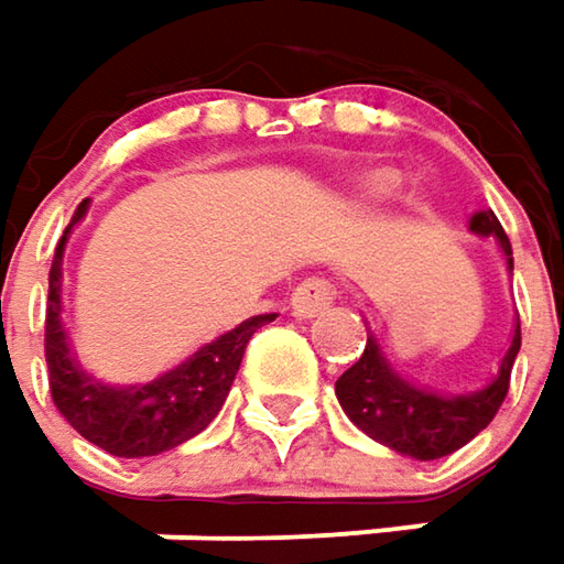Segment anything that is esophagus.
I'll list each match as a JSON object with an SVG mask.
<instances>
[{"mask_svg":"<svg viewBox=\"0 0 564 564\" xmlns=\"http://www.w3.org/2000/svg\"><path fill=\"white\" fill-rule=\"evenodd\" d=\"M340 296L337 283L327 281V278H308L293 290V315L296 318H315L324 308H330Z\"/></svg>","mask_w":564,"mask_h":564,"instance_id":"obj_1","label":"esophagus"}]
</instances>
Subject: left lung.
I'll return each mask as SVG.
<instances>
[{"label":"left lung","instance_id":"8db88e82","mask_svg":"<svg viewBox=\"0 0 564 564\" xmlns=\"http://www.w3.org/2000/svg\"><path fill=\"white\" fill-rule=\"evenodd\" d=\"M471 230L480 237L499 240L512 268V246L494 212H477L471 218ZM518 349H521V327L514 330L512 346L499 365V375L484 390L471 397H437L399 378L380 356L378 340L368 337L361 359L337 380V399L349 421L371 440L397 449L402 456L434 462L462 449L494 421L509 393Z\"/></svg>","mask_w":564,"mask_h":564}]
</instances>
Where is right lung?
<instances>
[{"label":"right lung","mask_w":564,"mask_h":564,"mask_svg":"<svg viewBox=\"0 0 564 564\" xmlns=\"http://www.w3.org/2000/svg\"><path fill=\"white\" fill-rule=\"evenodd\" d=\"M87 212V199L77 205L65 237L55 246L50 268V302H46V365H50V393L55 409L70 427L106 449L108 456L143 458L159 456L203 434L221 412L230 383L240 371L246 343L274 315L237 324L218 340L199 346L184 365L143 387H106L84 375L74 361L65 327H62V256L74 221Z\"/></svg>","instance_id":"add662e5"}]
</instances>
